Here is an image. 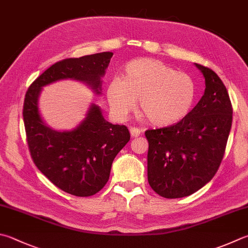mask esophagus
<instances>
[{
	"instance_id": "esophagus-1",
	"label": "esophagus",
	"mask_w": 248,
	"mask_h": 248,
	"mask_svg": "<svg viewBox=\"0 0 248 248\" xmlns=\"http://www.w3.org/2000/svg\"><path fill=\"white\" fill-rule=\"evenodd\" d=\"M129 133H130V136H132V137H138V136H140V134L142 133V129L137 128V127H130Z\"/></svg>"
}]
</instances>
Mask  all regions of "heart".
<instances>
[{
	"label": "heart",
	"instance_id": "1",
	"mask_svg": "<svg viewBox=\"0 0 248 248\" xmlns=\"http://www.w3.org/2000/svg\"><path fill=\"white\" fill-rule=\"evenodd\" d=\"M126 77H114L107 88L112 111L121 119L127 118L137 106L156 126H170L185 119L195 98L193 80L177 72L160 60H133L126 67Z\"/></svg>",
	"mask_w": 248,
	"mask_h": 248
}]
</instances>
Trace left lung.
<instances>
[{
	"mask_svg": "<svg viewBox=\"0 0 248 248\" xmlns=\"http://www.w3.org/2000/svg\"><path fill=\"white\" fill-rule=\"evenodd\" d=\"M195 67L205 78L198 105L177 124L146 132L149 185L166 199L188 197L212 180L231 129L232 107L225 84L212 69Z\"/></svg>",
	"mask_w": 248,
	"mask_h": 248,
	"instance_id": "obj_1",
	"label": "left lung"
}]
</instances>
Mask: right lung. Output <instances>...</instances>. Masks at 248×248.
I'll use <instances>...</instances> for the list:
<instances>
[{
	"instance_id": "1",
	"label": "right lung",
	"mask_w": 248,
	"mask_h": 248,
	"mask_svg": "<svg viewBox=\"0 0 248 248\" xmlns=\"http://www.w3.org/2000/svg\"><path fill=\"white\" fill-rule=\"evenodd\" d=\"M113 53L104 51L56 62L31 84L23 104L28 144L36 167L53 184L76 197H91L109 180L111 166L130 136L125 125L112 124L99 106L88 107L85 118L70 130L46 124L40 111L43 87L62 80L85 84L102 94V77Z\"/></svg>"
}]
</instances>
